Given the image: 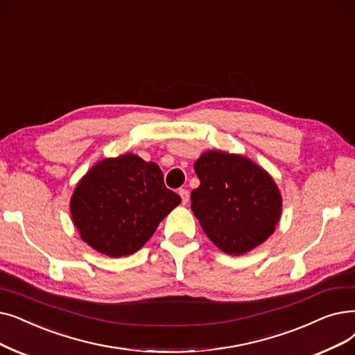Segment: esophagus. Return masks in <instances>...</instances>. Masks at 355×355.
<instances>
[{
    "label": "esophagus",
    "instance_id": "34e87169",
    "mask_svg": "<svg viewBox=\"0 0 355 355\" xmlns=\"http://www.w3.org/2000/svg\"><path fill=\"white\" fill-rule=\"evenodd\" d=\"M178 194L181 196L182 205H187V203H189V200H190V193H189V190H186V189H180Z\"/></svg>",
    "mask_w": 355,
    "mask_h": 355
}]
</instances>
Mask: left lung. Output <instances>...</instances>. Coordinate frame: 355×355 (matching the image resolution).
I'll return each instance as SVG.
<instances>
[{"instance_id": "obj_1", "label": "left lung", "mask_w": 355, "mask_h": 355, "mask_svg": "<svg viewBox=\"0 0 355 355\" xmlns=\"http://www.w3.org/2000/svg\"><path fill=\"white\" fill-rule=\"evenodd\" d=\"M194 169L200 186L191 191V210L220 251L242 255L274 234L283 197L263 166L238 153L206 150Z\"/></svg>"}]
</instances>
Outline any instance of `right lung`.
<instances>
[{
	"mask_svg": "<svg viewBox=\"0 0 355 355\" xmlns=\"http://www.w3.org/2000/svg\"><path fill=\"white\" fill-rule=\"evenodd\" d=\"M180 203L155 162L123 153L92 165L76 184L69 206L81 239L100 254L120 258L141 250Z\"/></svg>",
	"mask_w": 355,
	"mask_h": 355,
	"instance_id": "obj_1",
	"label": "right lung"
}]
</instances>
